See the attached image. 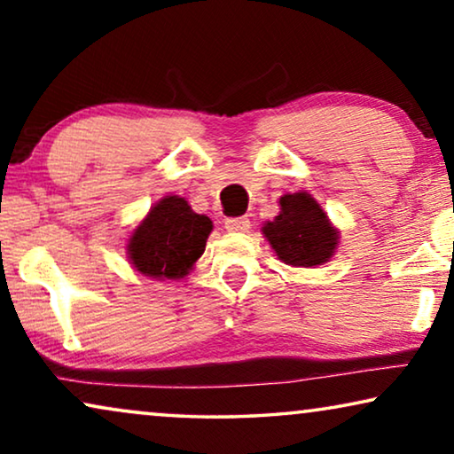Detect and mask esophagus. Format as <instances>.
Listing matches in <instances>:
<instances>
[{
	"mask_svg": "<svg viewBox=\"0 0 454 454\" xmlns=\"http://www.w3.org/2000/svg\"><path fill=\"white\" fill-rule=\"evenodd\" d=\"M225 227H227V231L246 233L247 229H250V219H247V216H229V219L225 221Z\"/></svg>",
	"mask_w": 454,
	"mask_h": 454,
	"instance_id": "1",
	"label": "esophagus"
}]
</instances>
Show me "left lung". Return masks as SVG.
Segmentation results:
<instances>
[{"label": "left lung", "mask_w": 454, "mask_h": 454, "mask_svg": "<svg viewBox=\"0 0 454 454\" xmlns=\"http://www.w3.org/2000/svg\"><path fill=\"white\" fill-rule=\"evenodd\" d=\"M278 204L281 213L262 227L277 256L291 266L326 262L337 247L339 235L320 204L306 192L285 194Z\"/></svg>", "instance_id": "8db88e82"}]
</instances>
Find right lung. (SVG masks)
I'll list each match as a JSON object with an SVG mask.
<instances>
[{
    "instance_id": "obj_1",
    "label": "right lung",
    "mask_w": 454,
    "mask_h": 454,
    "mask_svg": "<svg viewBox=\"0 0 454 454\" xmlns=\"http://www.w3.org/2000/svg\"><path fill=\"white\" fill-rule=\"evenodd\" d=\"M213 221L179 196H167L134 229L128 254L134 269L154 278H182L207 247Z\"/></svg>"
}]
</instances>
